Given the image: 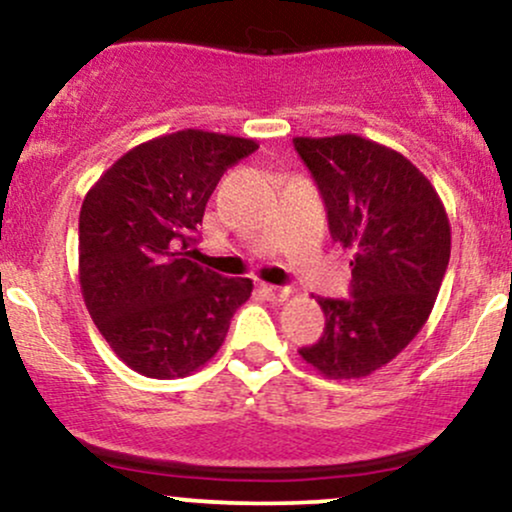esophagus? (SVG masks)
I'll use <instances>...</instances> for the list:
<instances>
[{"label": "esophagus", "instance_id": "obj_1", "mask_svg": "<svg viewBox=\"0 0 512 512\" xmlns=\"http://www.w3.org/2000/svg\"><path fill=\"white\" fill-rule=\"evenodd\" d=\"M260 293H262L264 298H267V301H276V303H281V301H286V298L291 296V289H289V286L260 284Z\"/></svg>", "mask_w": 512, "mask_h": 512}]
</instances>
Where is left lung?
<instances>
[{"label":"left lung","mask_w":512,"mask_h":512,"mask_svg":"<svg viewBox=\"0 0 512 512\" xmlns=\"http://www.w3.org/2000/svg\"><path fill=\"white\" fill-rule=\"evenodd\" d=\"M327 209L334 243L351 250V296L317 298L325 332L298 349L334 380L390 363L431 315L450 262V223L414 163L356 134L296 137Z\"/></svg>","instance_id":"1"}]
</instances>
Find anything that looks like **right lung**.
<instances>
[{"label":"right lung","instance_id":"add662e5","mask_svg":"<svg viewBox=\"0 0 512 512\" xmlns=\"http://www.w3.org/2000/svg\"><path fill=\"white\" fill-rule=\"evenodd\" d=\"M252 139L182 129L134 146L88 190L79 214V281L105 342L146 378H185L226 339L250 279L187 260L221 175Z\"/></svg>","mask_w":512,"mask_h":512}]
</instances>
